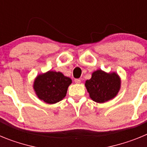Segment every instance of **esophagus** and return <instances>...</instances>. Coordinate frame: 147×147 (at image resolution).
<instances>
[{
  "label": "esophagus",
  "instance_id": "obj_1",
  "mask_svg": "<svg viewBox=\"0 0 147 147\" xmlns=\"http://www.w3.org/2000/svg\"><path fill=\"white\" fill-rule=\"evenodd\" d=\"M74 82L75 83H76V84H80V83L81 82V80H80V79H75Z\"/></svg>",
  "mask_w": 147,
  "mask_h": 147
}]
</instances>
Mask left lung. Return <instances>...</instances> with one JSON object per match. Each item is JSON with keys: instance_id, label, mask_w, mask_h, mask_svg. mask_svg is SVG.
<instances>
[{"instance_id": "1", "label": "left lung", "mask_w": 147, "mask_h": 147, "mask_svg": "<svg viewBox=\"0 0 147 147\" xmlns=\"http://www.w3.org/2000/svg\"><path fill=\"white\" fill-rule=\"evenodd\" d=\"M120 85V78L115 73L107 74L102 70L93 72L91 79L85 82L90 97L98 103L113 98L117 95Z\"/></svg>"}]
</instances>
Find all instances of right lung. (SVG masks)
<instances>
[{"mask_svg":"<svg viewBox=\"0 0 147 147\" xmlns=\"http://www.w3.org/2000/svg\"><path fill=\"white\" fill-rule=\"evenodd\" d=\"M72 81L60 72L49 71L39 75L34 83V89L40 99L48 104H55L65 98Z\"/></svg>","mask_w":147,"mask_h":147,"instance_id":"1","label":"right lung"}]
</instances>
